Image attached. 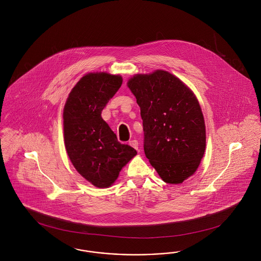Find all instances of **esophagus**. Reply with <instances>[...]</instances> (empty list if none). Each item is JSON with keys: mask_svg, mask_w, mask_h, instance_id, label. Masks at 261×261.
I'll return each mask as SVG.
<instances>
[{"mask_svg": "<svg viewBox=\"0 0 261 261\" xmlns=\"http://www.w3.org/2000/svg\"><path fill=\"white\" fill-rule=\"evenodd\" d=\"M129 145H130L131 147H133L134 149H138V148H139V143H138V141H137V140H132V141H130V142H129Z\"/></svg>", "mask_w": 261, "mask_h": 261, "instance_id": "34e87169", "label": "esophagus"}]
</instances>
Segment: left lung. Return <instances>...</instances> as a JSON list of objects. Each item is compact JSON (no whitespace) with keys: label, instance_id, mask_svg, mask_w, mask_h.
I'll use <instances>...</instances> for the list:
<instances>
[{"label":"left lung","instance_id":"obj_1","mask_svg":"<svg viewBox=\"0 0 261 261\" xmlns=\"http://www.w3.org/2000/svg\"><path fill=\"white\" fill-rule=\"evenodd\" d=\"M127 85L141 109L147 159L165 183H182L196 172L205 149L198 99L180 79L164 70L135 75Z\"/></svg>","mask_w":261,"mask_h":261}]
</instances>
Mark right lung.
<instances>
[{"instance_id": "obj_1", "label": "right lung", "mask_w": 261, "mask_h": 261, "mask_svg": "<svg viewBox=\"0 0 261 261\" xmlns=\"http://www.w3.org/2000/svg\"><path fill=\"white\" fill-rule=\"evenodd\" d=\"M122 84V77L106 72L83 76L63 109L64 145L78 173L98 188H109L137 154L118 142L101 118V111Z\"/></svg>"}]
</instances>
